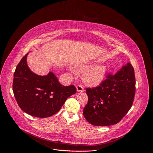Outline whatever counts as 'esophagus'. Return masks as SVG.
<instances>
[{"mask_svg":"<svg viewBox=\"0 0 153 153\" xmlns=\"http://www.w3.org/2000/svg\"><path fill=\"white\" fill-rule=\"evenodd\" d=\"M76 89H77V92H83L84 91V90H83V87L80 85H77L76 86Z\"/></svg>","mask_w":153,"mask_h":153,"instance_id":"34e87169","label":"esophagus"}]
</instances>
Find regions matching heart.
I'll return each instance as SVG.
<instances>
[{
  "label": "heart",
  "mask_w": 153,
  "mask_h": 153,
  "mask_svg": "<svg viewBox=\"0 0 153 153\" xmlns=\"http://www.w3.org/2000/svg\"><path fill=\"white\" fill-rule=\"evenodd\" d=\"M73 71V70H71ZM78 71L84 74L83 79L85 82L89 85H99L104 80L107 68L103 65H96L89 68L87 66H80Z\"/></svg>",
  "instance_id": "obj_1"
}]
</instances>
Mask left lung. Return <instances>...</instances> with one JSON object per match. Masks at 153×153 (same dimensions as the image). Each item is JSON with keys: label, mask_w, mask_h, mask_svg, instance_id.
I'll return each mask as SVG.
<instances>
[{"label": "left lung", "mask_w": 153, "mask_h": 153, "mask_svg": "<svg viewBox=\"0 0 153 153\" xmlns=\"http://www.w3.org/2000/svg\"><path fill=\"white\" fill-rule=\"evenodd\" d=\"M106 78L97 87L86 89L88 101L83 114L94 126L117 123L133 103L136 80L131 64L128 62L114 75L109 74Z\"/></svg>", "instance_id": "left-lung-1"}]
</instances>
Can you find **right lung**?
Segmentation results:
<instances>
[{
	"label": "right lung",
	"instance_id": "add662e5",
	"mask_svg": "<svg viewBox=\"0 0 153 153\" xmlns=\"http://www.w3.org/2000/svg\"><path fill=\"white\" fill-rule=\"evenodd\" d=\"M27 53L17 65L13 90L21 110L36 117L45 118L57 113L66 100L76 93L74 85H62L52 72L39 76L28 67Z\"/></svg>",
	"mask_w": 153,
	"mask_h": 153
}]
</instances>
